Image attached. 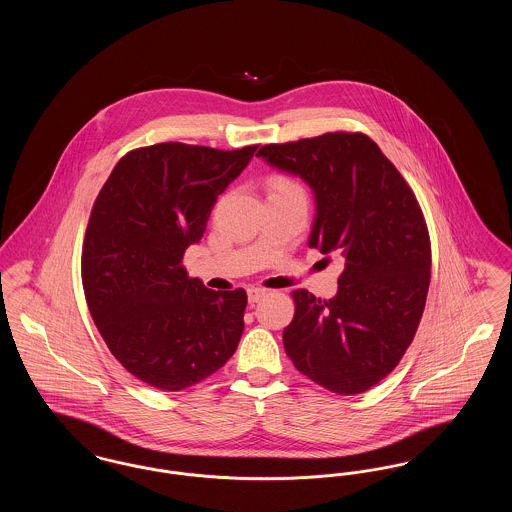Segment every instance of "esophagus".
Returning a JSON list of instances; mask_svg holds the SVG:
<instances>
[{"mask_svg": "<svg viewBox=\"0 0 512 512\" xmlns=\"http://www.w3.org/2000/svg\"><path fill=\"white\" fill-rule=\"evenodd\" d=\"M265 290H261V288H249L247 290V299H249V303L251 305H255L257 301H261L263 297H265Z\"/></svg>", "mask_w": 512, "mask_h": 512, "instance_id": "obj_1", "label": "esophagus"}]
</instances>
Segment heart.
Instances as JSON below:
<instances>
[{
    "label": "heart",
    "instance_id": "b5f03b06",
    "mask_svg": "<svg viewBox=\"0 0 512 512\" xmlns=\"http://www.w3.org/2000/svg\"><path fill=\"white\" fill-rule=\"evenodd\" d=\"M268 195L292 194V192H303L301 186L286 174H272L267 180Z\"/></svg>",
    "mask_w": 512,
    "mask_h": 512
}]
</instances>
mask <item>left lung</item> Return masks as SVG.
<instances>
[{
  "mask_svg": "<svg viewBox=\"0 0 512 512\" xmlns=\"http://www.w3.org/2000/svg\"><path fill=\"white\" fill-rule=\"evenodd\" d=\"M257 155L313 188L309 245L345 259L336 297L293 290L286 355L332 393L370 390L413 343L430 288V234L413 188L363 132L267 144Z\"/></svg>",
  "mask_w": 512,
  "mask_h": 512,
  "instance_id": "left-lung-1",
  "label": "left lung"
}]
</instances>
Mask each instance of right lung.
Listing matches in <instances>:
<instances>
[{
  "instance_id": "1",
  "label": "right lung",
  "mask_w": 512,
  "mask_h": 512,
  "mask_svg": "<svg viewBox=\"0 0 512 512\" xmlns=\"http://www.w3.org/2000/svg\"><path fill=\"white\" fill-rule=\"evenodd\" d=\"M257 147H138L94 201L82 244L86 303L113 357L151 388L203 382L240 343L244 288L207 290L182 259Z\"/></svg>"
}]
</instances>
